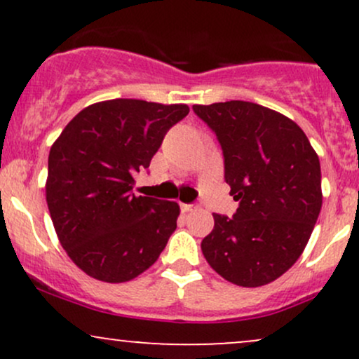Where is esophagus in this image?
I'll return each mask as SVG.
<instances>
[{"mask_svg":"<svg viewBox=\"0 0 359 359\" xmlns=\"http://www.w3.org/2000/svg\"><path fill=\"white\" fill-rule=\"evenodd\" d=\"M180 209H182V212H191V211H194V209H196V205H192V204H180Z\"/></svg>","mask_w":359,"mask_h":359,"instance_id":"obj_1","label":"esophagus"}]
</instances>
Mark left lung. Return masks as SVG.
<instances>
[{
  "mask_svg": "<svg viewBox=\"0 0 359 359\" xmlns=\"http://www.w3.org/2000/svg\"><path fill=\"white\" fill-rule=\"evenodd\" d=\"M219 140L233 217L212 214L201 243L222 278L262 287L282 277L306 250L320 208V163L297 123L257 102L194 104Z\"/></svg>",
  "mask_w": 359,
  "mask_h": 359,
  "instance_id": "1",
  "label": "left lung"
}]
</instances>
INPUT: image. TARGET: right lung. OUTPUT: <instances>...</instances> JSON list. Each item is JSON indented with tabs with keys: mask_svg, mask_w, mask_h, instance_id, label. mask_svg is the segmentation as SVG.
Returning a JSON list of instances; mask_svg holds the SVG:
<instances>
[{
	"mask_svg": "<svg viewBox=\"0 0 359 359\" xmlns=\"http://www.w3.org/2000/svg\"><path fill=\"white\" fill-rule=\"evenodd\" d=\"M187 114V104L94 102L53 142L45 184L48 211L62 248L89 277L130 282L165 248L179 204L135 196L131 189L168 128Z\"/></svg>",
	"mask_w": 359,
	"mask_h": 359,
	"instance_id": "obj_1",
	"label": "right lung"
}]
</instances>
